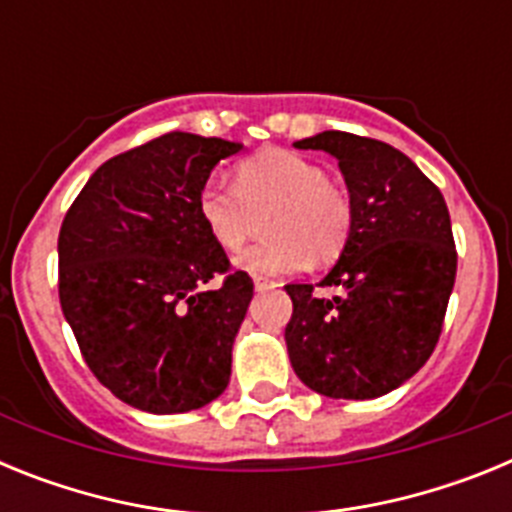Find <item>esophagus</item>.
I'll return each mask as SVG.
<instances>
[{"label":"esophagus","mask_w":512,"mask_h":512,"mask_svg":"<svg viewBox=\"0 0 512 512\" xmlns=\"http://www.w3.org/2000/svg\"><path fill=\"white\" fill-rule=\"evenodd\" d=\"M274 287H277V282H271V279H261V277L253 279V289H256V292H269V289Z\"/></svg>","instance_id":"esophagus-1"}]
</instances>
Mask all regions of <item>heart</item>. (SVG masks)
<instances>
[{"mask_svg": "<svg viewBox=\"0 0 512 512\" xmlns=\"http://www.w3.org/2000/svg\"><path fill=\"white\" fill-rule=\"evenodd\" d=\"M197 212L212 241L225 251H241L256 217L269 212V241L243 251L235 266L256 277H282L307 261H330L346 246L354 207L341 184L323 166L287 148H266L241 161L233 187L220 179L202 184Z\"/></svg>", "mask_w": 512, "mask_h": 512, "instance_id": "1", "label": "heart"}]
</instances>
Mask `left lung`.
Wrapping results in <instances>:
<instances>
[{
  "mask_svg": "<svg viewBox=\"0 0 512 512\" xmlns=\"http://www.w3.org/2000/svg\"><path fill=\"white\" fill-rule=\"evenodd\" d=\"M302 151L338 158L354 207L351 233L318 287L287 284L284 328L297 377L333 400H374L408 382L436 348L456 279L449 207L405 153L382 140L325 130Z\"/></svg>",
  "mask_w": 512,
  "mask_h": 512,
  "instance_id": "obj_1",
  "label": "left lung"
}]
</instances>
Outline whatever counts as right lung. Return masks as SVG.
<instances>
[{
  "instance_id": "add662e5",
  "label": "right lung",
  "mask_w": 512,
  "mask_h": 512,
  "mask_svg": "<svg viewBox=\"0 0 512 512\" xmlns=\"http://www.w3.org/2000/svg\"><path fill=\"white\" fill-rule=\"evenodd\" d=\"M241 148L179 130L153 138L104 161L63 217L61 310L94 377L133 408L187 413L228 387L253 282L230 271L197 197Z\"/></svg>"
}]
</instances>
